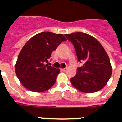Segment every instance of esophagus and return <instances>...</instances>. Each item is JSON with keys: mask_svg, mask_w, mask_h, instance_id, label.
<instances>
[{"mask_svg": "<svg viewBox=\"0 0 122 122\" xmlns=\"http://www.w3.org/2000/svg\"><path fill=\"white\" fill-rule=\"evenodd\" d=\"M67 70V69L66 68H64V69H61V71H63V72H65Z\"/></svg>", "mask_w": 122, "mask_h": 122, "instance_id": "1", "label": "esophagus"}]
</instances>
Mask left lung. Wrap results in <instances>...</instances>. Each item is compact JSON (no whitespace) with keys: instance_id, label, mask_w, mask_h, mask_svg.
<instances>
[{"instance_id":"1","label":"left lung","mask_w":122,"mask_h":122,"mask_svg":"<svg viewBox=\"0 0 122 122\" xmlns=\"http://www.w3.org/2000/svg\"><path fill=\"white\" fill-rule=\"evenodd\" d=\"M74 45L78 61L84 62L76 74L71 78L72 85L84 93H94L105 87L112 74L108 54L99 41L84 32L66 34Z\"/></svg>"}]
</instances>
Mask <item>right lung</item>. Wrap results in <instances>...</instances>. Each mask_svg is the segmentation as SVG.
I'll list each match as a JSON object with an SVG mask.
<instances>
[{
	"label": "right lung",
	"mask_w": 122,
	"mask_h": 122,
	"mask_svg": "<svg viewBox=\"0 0 122 122\" xmlns=\"http://www.w3.org/2000/svg\"><path fill=\"white\" fill-rule=\"evenodd\" d=\"M66 40L62 34L42 32L32 36L23 47L15 69L23 86L33 92H44L53 86L59 69L48 66L52 51Z\"/></svg>",
	"instance_id": "right-lung-1"
}]
</instances>
